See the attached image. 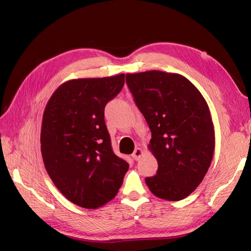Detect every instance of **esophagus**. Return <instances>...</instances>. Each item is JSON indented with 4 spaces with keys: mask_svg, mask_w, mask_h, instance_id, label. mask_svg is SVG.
I'll use <instances>...</instances> for the list:
<instances>
[{
    "mask_svg": "<svg viewBox=\"0 0 251 251\" xmlns=\"http://www.w3.org/2000/svg\"><path fill=\"white\" fill-rule=\"evenodd\" d=\"M142 154H143V151L140 149V148H137L134 151H133V153H132V157L133 159L135 160V161H138L140 157L142 156Z\"/></svg>",
    "mask_w": 251,
    "mask_h": 251,
    "instance_id": "1",
    "label": "esophagus"
}]
</instances>
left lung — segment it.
<instances>
[{
    "instance_id": "8db88e82",
    "label": "left lung",
    "mask_w": 251,
    "mask_h": 251,
    "mask_svg": "<svg viewBox=\"0 0 251 251\" xmlns=\"http://www.w3.org/2000/svg\"><path fill=\"white\" fill-rule=\"evenodd\" d=\"M126 82L151 131L149 150L159 165L147 185L159 199L184 200L201 183L214 156L208 105L201 91L177 73H128Z\"/></svg>"
}]
</instances>
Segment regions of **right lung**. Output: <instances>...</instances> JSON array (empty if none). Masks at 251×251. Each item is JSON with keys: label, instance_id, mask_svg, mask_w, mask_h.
<instances>
[{"label": "right lung", "instance_id": "1", "mask_svg": "<svg viewBox=\"0 0 251 251\" xmlns=\"http://www.w3.org/2000/svg\"><path fill=\"white\" fill-rule=\"evenodd\" d=\"M125 74L71 79L49 100L41 151L47 172L69 201L95 209L117 195L129 169L112 150L103 110L121 91Z\"/></svg>", "mask_w": 251, "mask_h": 251}]
</instances>
